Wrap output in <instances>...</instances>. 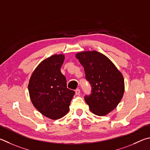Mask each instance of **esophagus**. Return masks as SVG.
I'll list each match as a JSON object with an SVG mask.
<instances>
[{"instance_id": "esophagus-1", "label": "esophagus", "mask_w": 150, "mask_h": 150, "mask_svg": "<svg viewBox=\"0 0 150 150\" xmlns=\"http://www.w3.org/2000/svg\"><path fill=\"white\" fill-rule=\"evenodd\" d=\"M75 93H76V95H79V94L80 93V89H76L75 91Z\"/></svg>"}]
</instances>
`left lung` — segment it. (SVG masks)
Returning a JSON list of instances; mask_svg holds the SVG:
<instances>
[{"label":"left lung","mask_w":150,"mask_h":150,"mask_svg":"<svg viewBox=\"0 0 150 150\" xmlns=\"http://www.w3.org/2000/svg\"><path fill=\"white\" fill-rule=\"evenodd\" d=\"M76 57L84 68L86 79L91 91L85 101L90 111L105 116L117 107L122 98L125 82L122 74L105 55L98 51H85Z\"/></svg>","instance_id":"8db88e82"}]
</instances>
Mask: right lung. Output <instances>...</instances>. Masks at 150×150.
Wrapping results in <instances>:
<instances>
[{"instance_id": "obj_1", "label": "right lung", "mask_w": 150, "mask_h": 150, "mask_svg": "<svg viewBox=\"0 0 150 150\" xmlns=\"http://www.w3.org/2000/svg\"><path fill=\"white\" fill-rule=\"evenodd\" d=\"M64 60L63 54H54L43 60L33 71L28 84L34 107L52 120L67 113L75 93L67 88V79L60 72Z\"/></svg>"}]
</instances>
